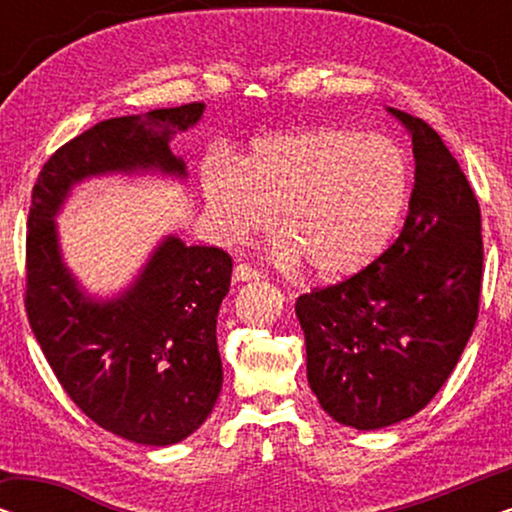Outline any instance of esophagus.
<instances>
[{
	"mask_svg": "<svg viewBox=\"0 0 512 512\" xmlns=\"http://www.w3.org/2000/svg\"><path fill=\"white\" fill-rule=\"evenodd\" d=\"M233 277H235V282H251V279H261L263 275H261V270L251 268L249 263H240V265H235Z\"/></svg>",
	"mask_w": 512,
	"mask_h": 512,
	"instance_id": "1",
	"label": "esophagus"
}]
</instances>
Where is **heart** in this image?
<instances>
[{
  "label": "heart",
  "instance_id": "1",
  "mask_svg": "<svg viewBox=\"0 0 512 512\" xmlns=\"http://www.w3.org/2000/svg\"><path fill=\"white\" fill-rule=\"evenodd\" d=\"M202 195L228 242L263 233L279 212V263L303 258L319 279L338 282L366 270L396 237L410 167L389 139L326 125L256 139L240 165L212 158Z\"/></svg>",
  "mask_w": 512,
  "mask_h": 512
}]
</instances>
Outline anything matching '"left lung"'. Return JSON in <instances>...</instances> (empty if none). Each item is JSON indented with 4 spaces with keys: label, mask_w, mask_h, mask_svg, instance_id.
I'll list each match as a JSON object with an SVG mask.
<instances>
[{
    "label": "left lung",
    "mask_w": 512,
    "mask_h": 512,
    "mask_svg": "<svg viewBox=\"0 0 512 512\" xmlns=\"http://www.w3.org/2000/svg\"><path fill=\"white\" fill-rule=\"evenodd\" d=\"M412 135L415 188L396 242L366 270L296 300L307 382L335 422L373 431L417 415L471 338L482 286V219L466 174L429 123Z\"/></svg>",
    "instance_id": "obj_1"
}]
</instances>
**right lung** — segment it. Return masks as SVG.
<instances>
[{
	"instance_id": "add662e5",
	"label": "right lung",
	"mask_w": 512,
	"mask_h": 512,
	"mask_svg": "<svg viewBox=\"0 0 512 512\" xmlns=\"http://www.w3.org/2000/svg\"><path fill=\"white\" fill-rule=\"evenodd\" d=\"M202 102L109 118L60 146L32 188L25 237V312L48 366L97 426L139 445L191 436L219 398L216 317L233 258L167 237L132 289L107 303L83 296L58 251L53 216L76 181L104 172L186 177L172 132L200 121Z\"/></svg>"
}]
</instances>
